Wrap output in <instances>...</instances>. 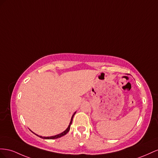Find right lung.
I'll use <instances>...</instances> for the list:
<instances>
[{"mask_svg":"<svg viewBox=\"0 0 158 158\" xmlns=\"http://www.w3.org/2000/svg\"><path fill=\"white\" fill-rule=\"evenodd\" d=\"M75 113H76V112H74V114H73V116H72V117H71V121H70V123H69V126H68V127H67V128L65 130V131H64L63 132H61V134H57V135H56V136H50V137H42V136H38V135L35 134V135H37L38 136L40 137V138H44V139H56V138H60V137H62V136H65V135L69 131V130H70V127H71V124H72V121H73V116H74V115H75Z\"/></svg>","mask_w":158,"mask_h":158,"instance_id":"1","label":"right lung"}]
</instances>
